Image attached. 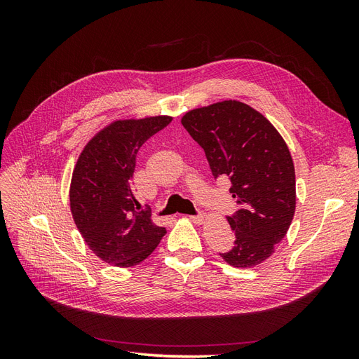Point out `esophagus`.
<instances>
[{
    "mask_svg": "<svg viewBox=\"0 0 359 359\" xmlns=\"http://www.w3.org/2000/svg\"><path fill=\"white\" fill-rule=\"evenodd\" d=\"M190 220L194 222V223H199V224H201V223L205 220V217H203L202 212H199V214H196V215H190Z\"/></svg>",
    "mask_w": 359,
    "mask_h": 359,
    "instance_id": "esophagus-1",
    "label": "esophagus"
}]
</instances>
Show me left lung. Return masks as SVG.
<instances>
[{
    "label": "left lung",
    "mask_w": 359,
    "mask_h": 359,
    "mask_svg": "<svg viewBox=\"0 0 359 359\" xmlns=\"http://www.w3.org/2000/svg\"><path fill=\"white\" fill-rule=\"evenodd\" d=\"M203 148L215 180H229L238 210L227 215L235 243L220 256L252 268L274 253L295 214V168L287 145L268 119L241 102H222L182 116Z\"/></svg>",
    "instance_id": "8db88e82"
}]
</instances>
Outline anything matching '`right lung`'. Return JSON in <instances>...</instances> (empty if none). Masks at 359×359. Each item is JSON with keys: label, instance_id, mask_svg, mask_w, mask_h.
<instances>
[{"label": "right lung", "instance_id": "1", "mask_svg": "<svg viewBox=\"0 0 359 359\" xmlns=\"http://www.w3.org/2000/svg\"><path fill=\"white\" fill-rule=\"evenodd\" d=\"M170 121V116L116 121L90 140L76 163L73 220L86 245L107 264L124 268L142 262L166 233L136 201L132 177L139 148Z\"/></svg>", "mask_w": 359, "mask_h": 359}]
</instances>
